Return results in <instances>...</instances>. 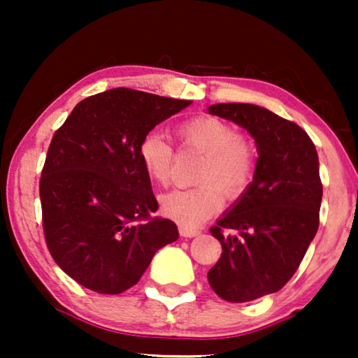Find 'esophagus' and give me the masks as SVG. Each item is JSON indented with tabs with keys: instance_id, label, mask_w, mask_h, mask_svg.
<instances>
[{
	"instance_id": "34e87169",
	"label": "esophagus",
	"mask_w": 358,
	"mask_h": 358,
	"mask_svg": "<svg viewBox=\"0 0 358 358\" xmlns=\"http://www.w3.org/2000/svg\"><path fill=\"white\" fill-rule=\"evenodd\" d=\"M179 233H180V236H184V238H195V236H199L200 234V229H197V228H190V227H179Z\"/></svg>"
}]
</instances>
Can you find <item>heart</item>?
Here are the masks:
<instances>
[{
	"instance_id": "1",
	"label": "heart",
	"mask_w": 358,
	"mask_h": 358,
	"mask_svg": "<svg viewBox=\"0 0 358 358\" xmlns=\"http://www.w3.org/2000/svg\"><path fill=\"white\" fill-rule=\"evenodd\" d=\"M176 134L184 146L203 153L197 179L205 184L171 190L161 197V210L184 227H195L220 212L223 192L227 197L236 199L248 189L256 169V151L251 141L241 138L231 124L218 117H197L180 125ZM138 161L155 184L169 182L173 148L159 134L151 131L143 136Z\"/></svg>"
}]
</instances>
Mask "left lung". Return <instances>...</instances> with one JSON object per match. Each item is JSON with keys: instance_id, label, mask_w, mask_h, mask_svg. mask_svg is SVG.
Segmentation results:
<instances>
[{"instance_id": "1", "label": "left lung", "mask_w": 358, "mask_h": 358, "mask_svg": "<svg viewBox=\"0 0 358 358\" xmlns=\"http://www.w3.org/2000/svg\"><path fill=\"white\" fill-rule=\"evenodd\" d=\"M208 114L231 120L256 141L252 182L210 228L222 257L208 283L223 300L244 303L275 293L290 280L320 227V159L301 127L254 104L229 102ZM233 229L236 235H224Z\"/></svg>"}]
</instances>
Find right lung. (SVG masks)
<instances>
[{"label": "right lung", "mask_w": 358, "mask_h": 358, "mask_svg": "<svg viewBox=\"0 0 358 358\" xmlns=\"http://www.w3.org/2000/svg\"><path fill=\"white\" fill-rule=\"evenodd\" d=\"M192 101L115 87L78 102L48 146L41 178L52 257L80 285L106 295L134 287L158 249L179 238L158 210L138 145Z\"/></svg>", "instance_id": "obj_1"}]
</instances>
